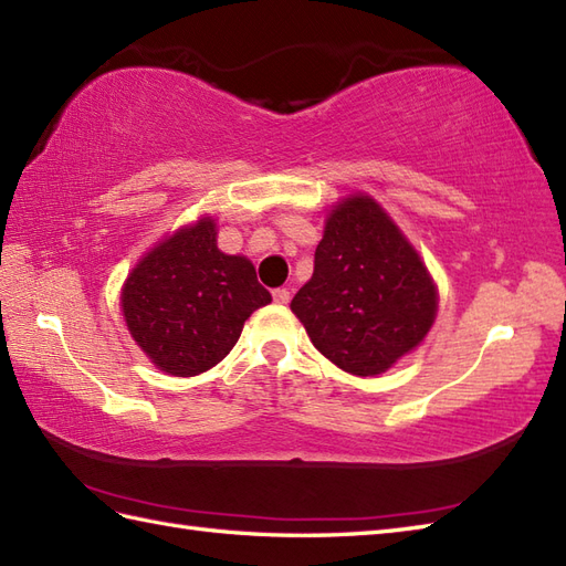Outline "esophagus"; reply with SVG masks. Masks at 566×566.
Wrapping results in <instances>:
<instances>
[{
    "label": "esophagus",
    "instance_id": "1",
    "mask_svg": "<svg viewBox=\"0 0 566 566\" xmlns=\"http://www.w3.org/2000/svg\"><path fill=\"white\" fill-rule=\"evenodd\" d=\"M272 296H274V304H280V306L289 304V298H292V294H289V289H274Z\"/></svg>",
    "mask_w": 566,
    "mask_h": 566
}]
</instances>
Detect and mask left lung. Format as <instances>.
Returning <instances> with one entry per match:
<instances>
[{"instance_id": "8db88e82", "label": "left lung", "mask_w": 566, "mask_h": 566, "mask_svg": "<svg viewBox=\"0 0 566 566\" xmlns=\"http://www.w3.org/2000/svg\"><path fill=\"white\" fill-rule=\"evenodd\" d=\"M292 313L325 359L352 376H380L424 343L439 289L386 207L349 192L327 207L315 268Z\"/></svg>"}]
</instances>
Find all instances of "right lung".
<instances>
[{
	"label": "right lung",
	"instance_id": "1",
	"mask_svg": "<svg viewBox=\"0 0 566 566\" xmlns=\"http://www.w3.org/2000/svg\"><path fill=\"white\" fill-rule=\"evenodd\" d=\"M217 233L214 217H197L156 241L123 282L127 331L168 376L212 369L239 343L251 313L272 301L253 262L219 251Z\"/></svg>",
	"mask_w": 566,
	"mask_h": 566
}]
</instances>
